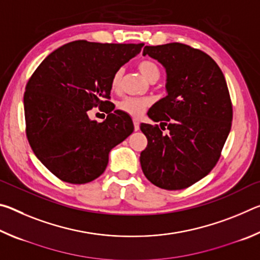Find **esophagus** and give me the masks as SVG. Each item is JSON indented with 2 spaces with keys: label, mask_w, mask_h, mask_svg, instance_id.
Here are the masks:
<instances>
[{
  "label": "esophagus",
  "mask_w": 260,
  "mask_h": 260,
  "mask_svg": "<svg viewBox=\"0 0 260 260\" xmlns=\"http://www.w3.org/2000/svg\"><path fill=\"white\" fill-rule=\"evenodd\" d=\"M133 122H134V129H135V131H139V129H140L139 120H138V119H134V120H133Z\"/></svg>",
  "instance_id": "1"
}]
</instances>
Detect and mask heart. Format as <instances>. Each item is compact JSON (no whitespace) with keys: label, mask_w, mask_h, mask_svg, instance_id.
<instances>
[{"label":"heart","mask_w":260,"mask_h":260,"mask_svg":"<svg viewBox=\"0 0 260 260\" xmlns=\"http://www.w3.org/2000/svg\"><path fill=\"white\" fill-rule=\"evenodd\" d=\"M141 74L147 79L148 81L155 82L160 77V69L158 67L156 61L151 59H142L140 60L138 65ZM122 74L124 71L122 69H118L114 71L111 78V88L113 90H119L121 86ZM150 104V100L148 99H139V98H127L122 102L119 103V109L121 111L128 113L132 117H139L147 107Z\"/></svg>","instance_id":"heart-1"}]
</instances>
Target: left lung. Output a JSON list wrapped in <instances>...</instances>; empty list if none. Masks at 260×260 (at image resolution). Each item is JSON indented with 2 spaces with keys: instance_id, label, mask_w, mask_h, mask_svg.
Wrapping results in <instances>:
<instances>
[{
  "instance_id": "obj_1",
  "label": "left lung",
  "mask_w": 260,
  "mask_h": 260,
  "mask_svg": "<svg viewBox=\"0 0 260 260\" xmlns=\"http://www.w3.org/2000/svg\"><path fill=\"white\" fill-rule=\"evenodd\" d=\"M146 55L165 68L167 95L148 111L160 128L140 126L148 139L141 167L155 186L180 190L208 175L221 156L233 119L230 91L218 64L200 49L173 42L146 46Z\"/></svg>"
}]
</instances>
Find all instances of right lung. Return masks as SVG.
<instances>
[{
  "label": "right lung",
  "instance_id": "obj_1",
  "mask_svg": "<svg viewBox=\"0 0 260 260\" xmlns=\"http://www.w3.org/2000/svg\"><path fill=\"white\" fill-rule=\"evenodd\" d=\"M142 47L73 41L47 56L29 78L26 136L38 159L61 181L82 184L99 178L110 150L133 133L132 118L120 110L111 112L109 100L112 74ZM96 106L109 113L103 123L87 117Z\"/></svg>",
  "mask_w": 260,
  "mask_h": 260
}]
</instances>
